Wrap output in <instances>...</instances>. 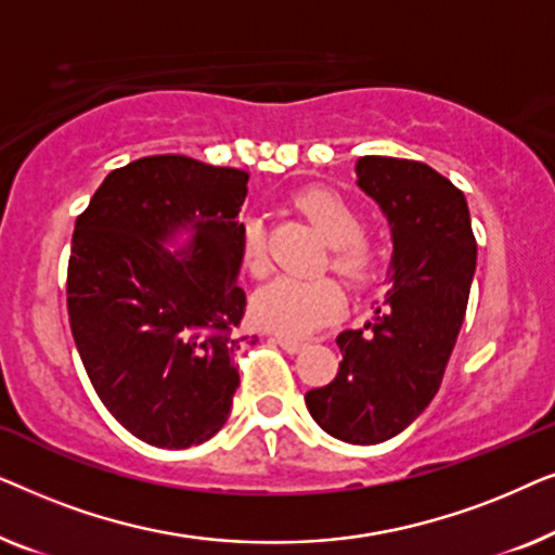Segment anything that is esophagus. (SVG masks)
I'll list each match as a JSON object with an SVG mask.
<instances>
[{"instance_id": "1", "label": "esophagus", "mask_w": 555, "mask_h": 555, "mask_svg": "<svg viewBox=\"0 0 555 555\" xmlns=\"http://www.w3.org/2000/svg\"><path fill=\"white\" fill-rule=\"evenodd\" d=\"M272 344H278V346L283 348V351H287V353H298V351H302V348H306V344H300V340L283 338V336H275V338H272Z\"/></svg>"}]
</instances>
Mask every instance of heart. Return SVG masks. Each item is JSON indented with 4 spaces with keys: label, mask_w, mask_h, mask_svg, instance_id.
<instances>
[{
    "label": "heart",
    "mask_w": 555,
    "mask_h": 555,
    "mask_svg": "<svg viewBox=\"0 0 555 555\" xmlns=\"http://www.w3.org/2000/svg\"><path fill=\"white\" fill-rule=\"evenodd\" d=\"M328 242V264L348 285H366L376 272V249L363 237V215L344 194L310 186L295 196ZM240 260L249 275L268 272V245L257 217L240 224ZM344 313V293L331 278H275L253 295V318L260 328L285 338H308Z\"/></svg>",
    "instance_id": "1"
}]
</instances>
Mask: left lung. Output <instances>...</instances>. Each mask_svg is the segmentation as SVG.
<instances>
[{"label":"left lung","instance_id":"left-lung-1","mask_svg":"<svg viewBox=\"0 0 555 555\" xmlns=\"http://www.w3.org/2000/svg\"><path fill=\"white\" fill-rule=\"evenodd\" d=\"M359 186L389 219L391 287L376 318L344 331L338 374L306 393L318 427L348 444H378L404 431L442 384L465 321L477 242L465 194L431 166L363 156Z\"/></svg>","mask_w":555,"mask_h":555}]
</instances>
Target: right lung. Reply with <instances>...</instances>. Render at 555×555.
Returning <instances> with one entry per match:
<instances>
[{"instance_id": "right-lung-1", "label": "right lung", "mask_w": 555, "mask_h": 555, "mask_svg": "<svg viewBox=\"0 0 555 555\" xmlns=\"http://www.w3.org/2000/svg\"><path fill=\"white\" fill-rule=\"evenodd\" d=\"M249 173L189 156L113 169L75 219L67 315L105 409L141 442L186 450L224 427L245 315L240 209ZM186 229V250L160 242Z\"/></svg>"}]
</instances>
